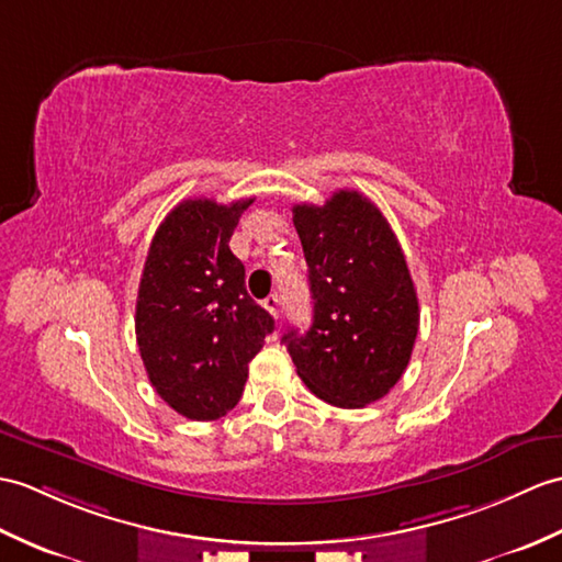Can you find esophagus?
I'll return each mask as SVG.
<instances>
[{
    "label": "esophagus",
    "instance_id": "esophagus-1",
    "mask_svg": "<svg viewBox=\"0 0 562 562\" xmlns=\"http://www.w3.org/2000/svg\"><path fill=\"white\" fill-rule=\"evenodd\" d=\"M263 306L272 313V316H280V306H282V302H280V296L278 294H270L268 299H266V302H263Z\"/></svg>",
    "mask_w": 562,
    "mask_h": 562
}]
</instances>
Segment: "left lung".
<instances>
[{
  "label": "left lung",
  "instance_id": "1",
  "mask_svg": "<svg viewBox=\"0 0 562 562\" xmlns=\"http://www.w3.org/2000/svg\"><path fill=\"white\" fill-rule=\"evenodd\" d=\"M313 323L282 342L313 395L342 409L381 400L402 378L419 333V299L387 220L359 191L294 205Z\"/></svg>",
  "mask_w": 562,
  "mask_h": 562
}]
</instances>
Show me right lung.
Listing matches in <instances>:
<instances>
[{
  "label": "right lung",
  "instance_id": "1",
  "mask_svg": "<svg viewBox=\"0 0 562 562\" xmlns=\"http://www.w3.org/2000/svg\"><path fill=\"white\" fill-rule=\"evenodd\" d=\"M254 203L181 201L150 241L136 299V342L150 383L169 407L215 422L239 402L249 361L276 330L246 292L244 263L229 251Z\"/></svg>",
  "mask_w": 562,
  "mask_h": 562
}]
</instances>
